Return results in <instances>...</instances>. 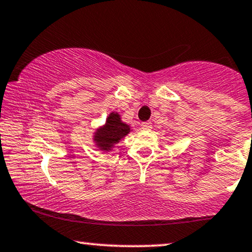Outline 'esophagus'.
<instances>
[{
    "mask_svg": "<svg viewBox=\"0 0 252 252\" xmlns=\"http://www.w3.org/2000/svg\"><path fill=\"white\" fill-rule=\"evenodd\" d=\"M152 123H148V122H145V123H142L141 124V127H142V129L143 130H150L152 129Z\"/></svg>",
    "mask_w": 252,
    "mask_h": 252,
    "instance_id": "esophagus-1",
    "label": "esophagus"
}]
</instances>
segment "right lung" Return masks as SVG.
I'll return each instance as SVG.
<instances>
[{
	"label": "right lung",
	"instance_id": "obj_1",
	"mask_svg": "<svg viewBox=\"0 0 252 252\" xmlns=\"http://www.w3.org/2000/svg\"><path fill=\"white\" fill-rule=\"evenodd\" d=\"M132 132L130 125L124 123L118 112H111L105 120V124L99 126L94 132L93 141L94 147L103 153L113 150L122 139Z\"/></svg>",
	"mask_w": 252,
	"mask_h": 252
}]
</instances>
